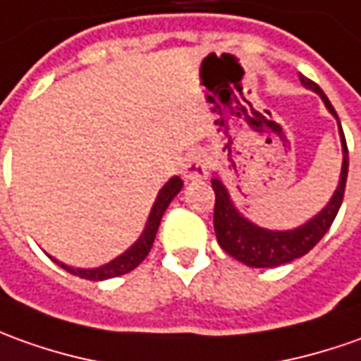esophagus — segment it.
<instances>
[{
  "mask_svg": "<svg viewBox=\"0 0 361 361\" xmlns=\"http://www.w3.org/2000/svg\"><path fill=\"white\" fill-rule=\"evenodd\" d=\"M181 173H183V178L188 181H195L205 178V173H207V158H205V154L203 152H190L185 156Z\"/></svg>",
  "mask_w": 361,
  "mask_h": 361,
  "instance_id": "1",
  "label": "esophagus"
}]
</instances>
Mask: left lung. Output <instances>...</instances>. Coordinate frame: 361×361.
<instances>
[{
	"label": "left lung",
	"instance_id": "1",
	"mask_svg": "<svg viewBox=\"0 0 361 361\" xmlns=\"http://www.w3.org/2000/svg\"><path fill=\"white\" fill-rule=\"evenodd\" d=\"M300 82L304 87L314 90L316 94L324 100L326 109L338 120V130H340V140H342V171H340V181L336 188L332 200L328 201L322 212L314 215L308 223H304L290 231H271L255 225L249 219H245L241 213L235 209L229 191L223 185L219 178H213L212 188L215 191V212H213V227L217 235V243L221 245L225 252H229L233 259L241 261L247 267L255 269H269V267H279V264L290 263L298 257H304L306 252L314 247L330 229L334 223L338 209L342 205L345 190V180H348V146H345L344 130L340 126V118L336 114L334 106L322 92V88L316 85L314 80L300 75Z\"/></svg>",
	"mask_w": 361,
	"mask_h": 361
}]
</instances>
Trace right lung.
<instances>
[{
	"instance_id": "1",
	"label": "right lung",
	"mask_w": 361,
	"mask_h": 361,
	"mask_svg": "<svg viewBox=\"0 0 361 361\" xmlns=\"http://www.w3.org/2000/svg\"><path fill=\"white\" fill-rule=\"evenodd\" d=\"M181 188H183V181H181L178 176H173V178L161 188L160 193H158V197L154 201V207H152V212H149L148 223H146V227H144V231L140 235L138 241L134 243L128 251L122 252V255L116 257L114 261H110L109 264H102V267H98V269H73V267H68V264L59 263L57 259H53V261H55L61 269H65V271H68L71 274H75V276L87 279V281H106V279H114V276H120V274H126L130 273V271H134V269L148 257L149 249H152V245H154V239H156L158 227H160L161 215L168 209V205L171 203V200L180 193Z\"/></svg>"
}]
</instances>
